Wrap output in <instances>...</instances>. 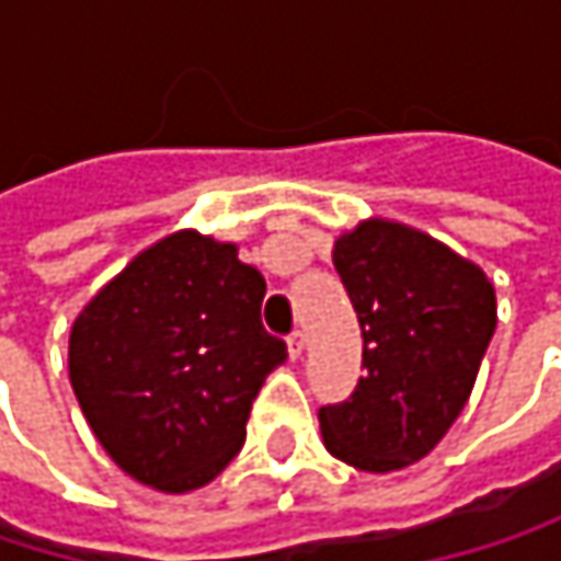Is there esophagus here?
<instances>
[{
	"label": "esophagus",
	"mask_w": 561,
	"mask_h": 561,
	"mask_svg": "<svg viewBox=\"0 0 561 561\" xmlns=\"http://www.w3.org/2000/svg\"><path fill=\"white\" fill-rule=\"evenodd\" d=\"M288 354H291V360H298V357L305 354V334H301V331H291V337H288Z\"/></svg>",
	"instance_id": "34e87169"
}]
</instances>
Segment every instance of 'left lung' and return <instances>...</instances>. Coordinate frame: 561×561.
<instances>
[{
  "mask_svg": "<svg viewBox=\"0 0 561 561\" xmlns=\"http://www.w3.org/2000/svg\"><path fill=\"white\" fill-rule=\"evenodd\" d=\"M364 331V377L321 405L324 448L367 474L425 458L461 415L497 328L488 273L435 237L370 217L334 243Z\"/></svg>",
  "mask_w": 561,
  "mask_h": 561,
  "instance_id": "left-lung-1",
  "label": "left lung"
}]
</instances>
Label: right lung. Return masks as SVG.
I'll use <instances>...</instances> for the list:
<instances>
[{
    "instance_id": "obj_1",
    "label": "right lung",
    "mask_w": 561,
    "mask_h": 561,
    "mask_svg": "<svg viewBox=\"0 0 561 561\" xmlns=\"http://www.w3.org/2000/svg\"><path fill=\"white\" fill-rule=\"evenodd\" d=\"M266 279L237 243L178 230L106 282L70 328L73 396L106 455L139 484L187 494L243 448L285 341L263 328Z\"/></svg>"
}]
</instances>
